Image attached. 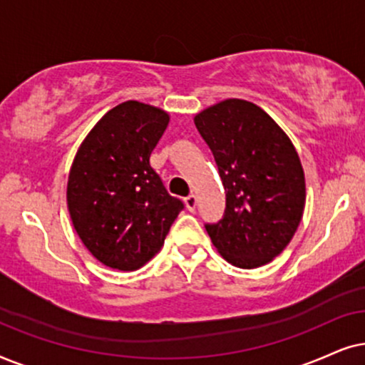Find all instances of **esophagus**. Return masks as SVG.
<instances>
[{
	"instance_id": "obj_1",
	"label": "esophagus",
	"mask_w": 365,
	"mask_h": 365,
	"mask_svg": "<svg viewBox=\"0 0 365 365\" xmlns=\"http://www.w3.org/2000/svg\"><path fill=\"white\" fill-rule=\"evenodd\" d=\"M185 205H187V208L190 212H193L195 210V207H197V197L193 195V193H190V195H188L187 198H185Z\"/></svg>"
}]
</instances>
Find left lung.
<instances>
[{
	"label": "left lung",
	"mask_w": 365,
	"mask_h": 365,
	"mask_svg": "<svg viewBox=\"0 0 365 365\" xmlns=\"http://www.w3.org/2000/svg\"><path fill=\"white\" fill-rule=\"evenodd\" d=\"M195 126L220 173L225 212L205 223L223 259L255 269L292 240L305 205L299 155L282 128L250 101L230 98L203 110Z\"/></svg>",
	"instance_id": "1"
}]
</instances>
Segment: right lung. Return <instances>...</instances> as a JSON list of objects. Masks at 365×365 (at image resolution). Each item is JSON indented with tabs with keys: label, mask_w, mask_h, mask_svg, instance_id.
<instances>
[{
	"label": "right lung",
	"mask_w": 365,
	"mask_h": 365,
	"mask_svg": "<svg viewBox=\"0 0 365 365\" xmlns=\"http://www.w3.org/2000/svg\"><path fill=\"white\" fill-rule=\"evenodd\" d=\"M167 125L160 108L125 101L95 125L71 165L66 200L73 227L110 269L147 264L185 207L150 165Z\"/></svg>",
	"instance_id": "add662e5"
}]
</instances>
